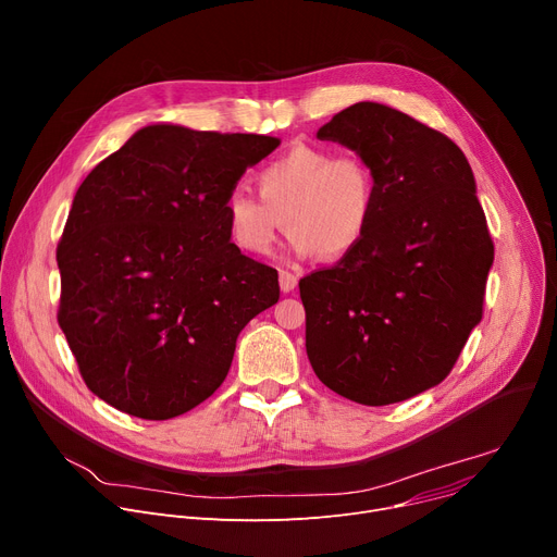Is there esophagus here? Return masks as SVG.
Returning a JSON list of instances; mask_svg holds the SVG:
<instances>
[{
    "label": "esophagus",
    "mask_w": 557,
    "mask_h": 557,
    "mask_svg": "<svg viewBox=\"0 0 557 557\" xmlns=\"http://www.w3.org/2000/svg\"><path fill=\"white\" fill-rule=\"evenodd\" d=\"M296 283H298V278H296L292 272H287V270H281V272H278V285H281V289H283L285 294L294 292Z\"/></svg>",
    "instance_id": "34e87169"
}]
</instances>
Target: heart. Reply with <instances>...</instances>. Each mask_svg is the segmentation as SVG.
Wrapping results in <instances>:
<instances>
[{
	"label": "heart",
	"instance_id": "heart-1",
	"mask_svg": "<svg viewBox=\"0 0 557 557\" xmlns=\"http://www.w3.org/2000/svg\"><path fill=\"white\" fill-rule=\"evenodd\" d=\"M259 198L234 189L223 205L232 243L256 256L272 251L289 230L296 256L336 261L366 238L376 211V181L359 156H334L314 145H294L256 174Z\"/></svg>",
	"mask_w": 557,
	"mask_h": 557
}]
</instances>
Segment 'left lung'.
Segmentation results:
<instances>
[{
	"label": "left lung",
	"instance_id": "obj_1",
	"mask_svg": "<svg viewBox=\"0 0 557 557\" xmlns=\"http://www.w3.org/2000/svg\"><path fill=\"white\" fill-rule=\"evenodd\" d=\"M374 174L363 243L298 283L306 350L330 391L388 406L435 388L482 321L493 240L463 151L379 102H357L317 132Z\"/></svg>",
	"mask_w": 557,
	"mask_h": 557
}]
</instances>
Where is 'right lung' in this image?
<instances>
[{
	"label": "right lung",
	"mask_w": 557,
	"mask_h": 557,
	"mask_svg": "<svg viewBox=\"0 0 557 557\" xmlns=\"http://www.w3.org/2000/svg\"><path fill=\"white\" fill-rule=\"evenodd\" d=\"M278 145L158 122L84 178L58 245V321L102 401L162 421L225 381L240 330L278 301V274L232 243L223 205Z\"/></svg>",
	"instance_id": "obj_1"
}]
</instances>
